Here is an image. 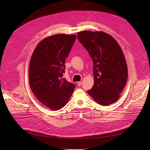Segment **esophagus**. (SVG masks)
I'll list each match as a JSON object with an SVG mask.
<instances>
[{
  "mask_svg": "<svg viewBox=\"0 0 150 150\" xmlns=\"http://www.w3.org/2000/svg\"><path fill=\"white\" fill-rule=\"evenodd\" d=\"M81 84H82V82H81V81L78 82V86H81Z\"/></svg>",
  "mask_w": 150,
  "mask_h": 150,
  "instance_id": "1",
  "label": "esophagus"
}]
</instances>
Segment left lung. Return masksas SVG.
Listing matches in <instances>:
<instances>
[{
  "label": "left lung",
  "mask_w": 150,
  "mask_h": 150,
  "mask_svg": "<svg viewBox=\"0 0 150 150\" xmlns=\"http://www.w3.org/2000/svg\"><path fill=\"white\" fill-rule=\"evenodd\" d=\"M77 34L93 64L94 84L88 93L102 106L114 103L120 98L128 80V67L120 46L103 31L85 30Z\"/></svg>",
  "instance_id": "8db88e82"
}]
</instances>
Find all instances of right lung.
<instances>
[{"mask_svg":"<svg viewBox=\"0 0 150 150\" xmlns=\"http://www.w3.org/2000/svg\"><path fill=\"white\" fill-rule=\"evenodd\" d=\"M76 35L58 34L39 42L30 59L29 84L35 97L52 110L64 107L75 86L62 78L65 60L76 39Z\"/></svg>","mask_w":150,"mask_h":150,"instance_id":"1","label":"right lung"}]
</instances>
